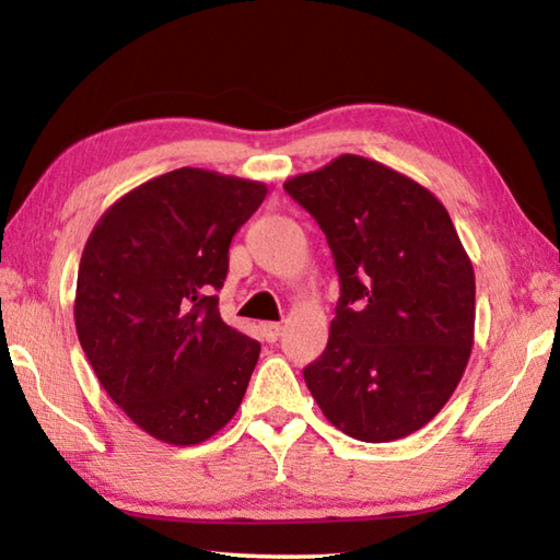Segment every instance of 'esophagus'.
<instances>
[{
  "instance_id": "obj_1",
  "label": "esophagus",
  "mask_w": 560,
  "mask_h": 560,
  "mask_svg": "<svg viewBox=\"0 0 560 560\" xmlns=\"http://www.w3.org/2000/svg\"><path fill=\"white\" fill-rule=\"evenodd\" d=\"M264 340H269V343H273L281 336V324H261L259 326Z\"/></svg>"
}]
</instances>
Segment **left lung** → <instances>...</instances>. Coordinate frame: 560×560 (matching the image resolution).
<instances>
[{"mask_svg":"<svg viewBox=\"0 0 560 560\" xmlns=\"http://www.w3.org/2000/svg\"><path fill=\"white\" fill-rule=\"evenodd\" d=\"M283 189L324 230L340 277L328 346L303 381L348 438L402 440L447 405L474 346V269L450 212L412 177L360 155Z\"/></svg>","mask_w":560,"mask_h":560,"instance_id":"8db88e82","label":"left lung"}]
</instances>
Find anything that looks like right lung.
<instances>
[{
  "instance_id": "right-lung-1",
  "label": "right lung",
  "mask_w": 560,
  "mask_h": 560,
  "mask_svg": "<svg viewBox=\"0 0 560 560\" xmlns=\"http://www.w3.org/2000/svg\"><path fill=\"white\" fill-rule=\"evenodd\" d=\"M267 192L179 167L113 202L83 246L75 334L103 390L150 438L200 444L240 410L261 346L224 324L212 293Z\"/></svg>"
}]
</instances>
